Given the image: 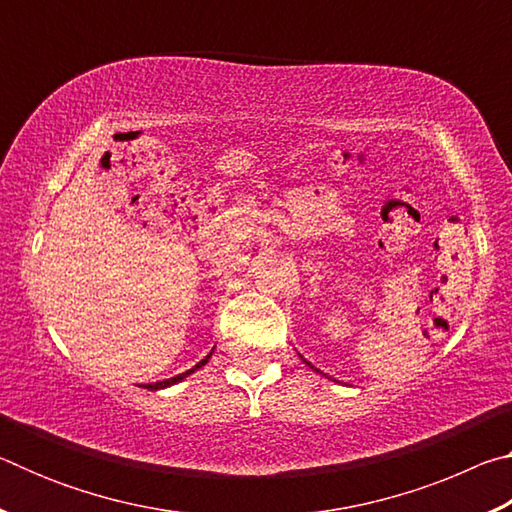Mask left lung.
Here are the masks:
<instances>
[{
    "label": "left lung",
    "instance_id": "8db88e82",
    "mask_svg": "<svg viewBox=\"0 0 512 512\" xmlns=\"http://www.w3.org/2000/svg\"><path fill=\"white\" fill-rule=\"evenodd\" d=\"M300 359H302V357H300ZM302 361H305V363H307V366H309V368H311V370H316V372H320V370H318V368H314V366H311V363H309V361H307V359H302ZM320 375H323V372H320Z\"/></svg>",
    "mask_w": 512,
    "mask_h": 512
}]
</instances>
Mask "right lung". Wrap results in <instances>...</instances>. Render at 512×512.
<instances>
[{
    "mask_svg": "<svg viewBox=\"0 0 512 512\" xmlns=\"http://www.w3.org/2000/svg\"><path fill=\"white\" fill-rule=\"evenodd\" d=\"M210 357H212V352L207 354L205 359H201L196 363L194 368H189V370H185V372H180V375H176V377H171V379H164V381H155V384H142V388H149V391H162V388H169V386H173V384H178V381H183V379H187L189 375H192V372H196L198 368H203L207 361H210Z\"/></svg>",
    "mask_w": 512,
    "mask_h": 512,
    "instance_id": "add662e5",
    "label": "right lung"
}]
</instances>
